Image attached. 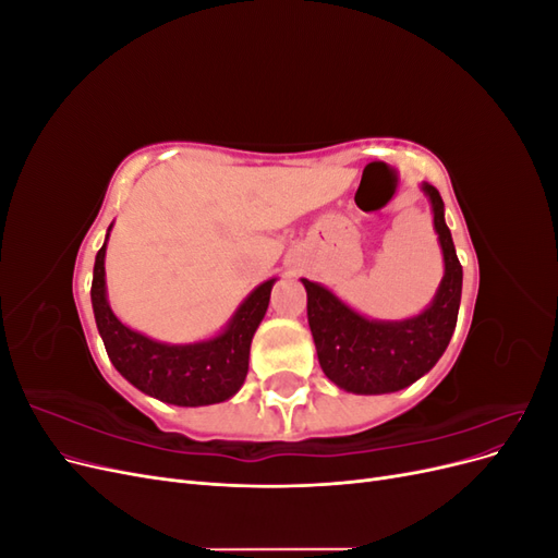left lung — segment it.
I'll use <instances>...</instances> for the list:
<instances>
[{"instance_id":"1","label":"left lung","mask_w":558,"mask_h":558,"mask_svg":"<svg viewBox=\"0 0 558 558\" xmlns=\"http://www.w3.org/2000/svg\"><path fill=\"white\" fill-rule=\"evenodd\" d=\"M433 202L435 230L445 253V279L433 305L400 324L367 320L342 305L330 291L302 279L307 289V320L316 356L326 377L351 393H391L414 384L440 361L461 305L463 267L445 223V202L424 183Z\"/></svg>"}]
</instances>
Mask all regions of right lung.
<instances>
[{
  "mask_svg": "<svg viewBox=\"0 0 558 558\" xmlns=\"http://www.w3.org/2000/svg\"><path fill=\"white\" fill-rule=\"evenodd\" d=\"M105 253L107 244L97 251L90 298L97 330L118 373L140 391L181 408L223 402L238 393L248 373L253 332L267 312L275 279L260 283L244 300L226 332L209 342L170 347L130 330L113 316L105 291Z\"/></svg>",
  "mask_w": 558,
  "mask_h": 558,
  "instance_id": "obj_1",
  "label": "right lung"
}]
</instances>
